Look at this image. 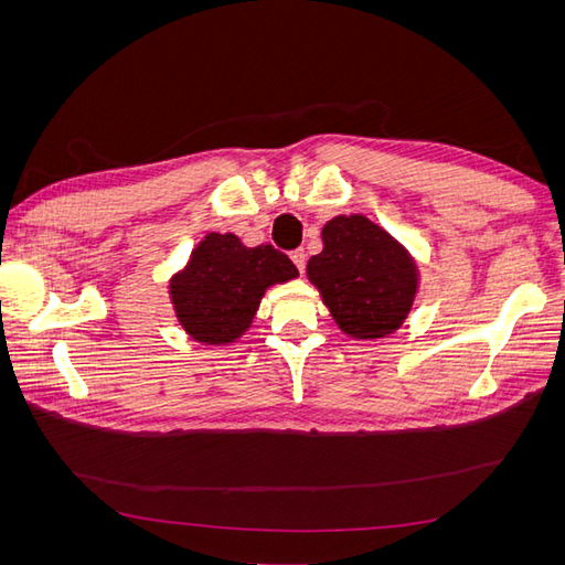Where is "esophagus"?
I'll use <instances>...</instances> for the list:
<instances>
[{
    "mask_svg": "<svg viewBox=\"0 0 565 565\" xmlns=\"http://www.w3.org/2000/svg\"><path fill=\"white\" fill-rule=\"evenodd\" d=\"M289 256H292V262H295V266L303 273V268H306V252H303V247H299V249H292L289 252Z\"/></svg>",
    "mask_w": 565,
    "mask_h": 565,
    "instance_id": "esophagus-1",
    "label": "esophagus"
}]
</instances>
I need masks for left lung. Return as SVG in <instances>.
I'll list each match as a JSON object with an SVG mask.
<instances>
[{
  "label": "left lung",
  "mask_w": 565,
  "mask_h": 565,
  "mask_svg": "<svg viewBox=\"0 0 565 565\" xmlns=\"http://www.w3.org/2000/svg\"><path fill=\"white\" fill-rule=\"evenodd\" d=\"M322 245L306 270L339 328L358 339L398 330L417 292L407 252L361 214L328 221Z\"/></svg>",
  "instance_id": "obj_1"
}]
</instances>
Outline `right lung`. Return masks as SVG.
I'll list each match as a JSON object with an SVG mask.
<instances>
[{
  "label": "right lung",
  "mask_w": 565,
  "mask_h": 565,
  "mask_svg": "<svg viewBox=\"0 0 565 565\" xmlns=\"http://www.w3.org/2000/svg\"><path fill=\"white\" fill-rule=\"evenodd\" d=\"M295 276L297 266L273 245L245 247L233 233H210L169 289L188 334L204 344H228L249 328L266 287Z\"/></svg>",
  "instance_id": "obj_1"
}]
</instances>
